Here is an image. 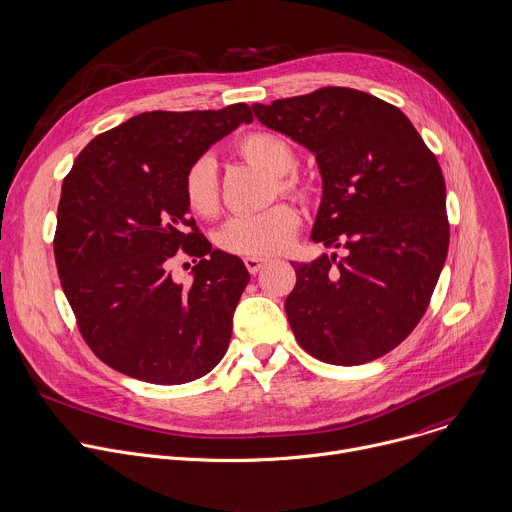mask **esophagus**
Returning <instances> with one entry per match:
<instances>
[{
    "instance_id": "1",
    "label": "esophagus",
    "mask_w": 512,
    "mask_h": 512,
    "mask_svg": "<svg viewBox=\"0 0 512 512\" xmlns=\"http://www.w3.org/2000/svg\"><path fill=\"white\" fill-rule=\"evenodd\" d=\"M268 262H270L268 258H258V256H248V258H244V264H246V268H248L250 274L260 272Z\"/></svg>"
}]
</instances>
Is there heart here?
<instances>
[{"instance_id": "heart-1", "label": "heart", "mask_w": 512, "mask_h": 512, "mask_svg": "<svg viewBox=\"0 0 512 512\" xmlns=\"http://www.w3.org/2000/svg\"><path fill=\"white\" fill-rule=\"evenodd\" d=\"M240 155L252 165L272 175V193L302 197L306 193L302 179L292 171L298 155L288 139L272 131H254L238 141ZM183 197L187 208L199 218H214L220 210V187L216 163L203 155L195 159L183 175ZM300 218L286 201L274 203L272 208L254 214L232 218L218 236L222 250L238 256H274L284 252L296 230Z\"/></svg>"}]
</instances>
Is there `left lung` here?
<instances>
[{
	"mask_svg": "<svg viewBox=\"0 0 512 512\" xmlns=\"http://www.w3.org/2000/svg\"><path fill=\"white\" fill-rule=\"evenodd\" d=\"M252 111L317 155L313 240L347 250L292 264L284 309L298 345L331 365L389 353L424 317L448 254L436 155L397 107L355 88L325 86Z\"/></svg>",
	"mask_w": 512,
	"mask_h": 512,
	"instance_id": "left-lung-1",
	"label": "left lung"
}]
</instances>
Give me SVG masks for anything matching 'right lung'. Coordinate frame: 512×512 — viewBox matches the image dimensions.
<instances>
[{
	"mask_svg": "<svg viewBox=\"0 0 512 512\" xmlns=\"http://www.w3.org/2000/svg\"><path fill=\"white\" fill-rule=\"evenodd\" d=\"M252 123L220 111H151L94 137L64 177L54 258L78 331L109 367L157 385L210 373L226 355L244 262L212 250L183 197V175L216 141ZM194 258V282L168 266Z\"/></svg>",
	"mask_w": 512,
	"mask_h": 512,
	"instance_id": "add662e5",
	"label": "right lung"
}]
</instances>
